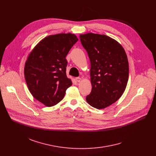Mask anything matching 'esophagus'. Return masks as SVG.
I'll list each match as a JSON object with an SVG mask.
<instances>
[{
	"label": "esophagus",
	"mask_w": 156,
	"mask_h": 156,
	"mask_svg": "<svg viewBox=\"0 0 156 156\" xmlns=\"http://www.w3.org/2000/svg\"><path fill=\"white\" fill-rule=\"evenodd\" d=\"M76 81H77V82H80L81 81V78H80V77H77V78H76Z\"/></svg>",
	"instance_id": "1"
}]
</instances>
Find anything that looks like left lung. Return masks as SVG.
Returning a JSON list of instances; mask_svg holds the SVG:
<instances>
[{
    "instance_id": "left-lung-1",
    "label": "left lung",
    "mask_w": 156,
    "mask_h": 156,
    "mask_svg": "<svg viewBox=\"0 0 156 156\" xmlns=\"http://www.w3.org/2000/svg\"><path fill=\"white\" fill-rule=\"evenodd\" d=\"M91 63L92 90L87 102L98 109L115 102L124 93L129 76L126 52L115 39L92 33L80 35Z\"/></svg>"
}]
</instances>
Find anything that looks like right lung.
Segmentation results:
<instances>
[{"mask_svg": "<svg viewBox=\"0 0 156 156\" xmlns=\"http://www.w3.org/2000/svg\"><path fill=\"white\" fill-rule=\"evenodd\" d=\"M78 41L72 33L51 35L42 39L28 57L24 73L28 90L46 106L60 102L72 85L66 75L65 57Z\"/></svg>", "mask_w": 156, "mask_h": 156, "instance_id": "add662e5", "label": "right lung"}]
</instances>
